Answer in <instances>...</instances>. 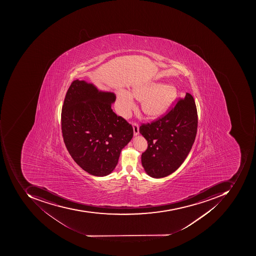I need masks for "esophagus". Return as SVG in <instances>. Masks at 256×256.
<instances>
[{
	"label": "esophagus",
	"mask_w": 256,
	"mask_h": 256,
	"mask_svg": "<svg viewBox=\"0 0 256 256\" xmlns=\"http://www.w3.org/2000/svg\"><path fill=\"white\" fill-rule=\"evenodd\" d=\"M133 132H134V136H137L139 134V126L138 124L134 123L133 124Z\"/></svg>",
	"instance_id": "34e87169"
}]
</instances>
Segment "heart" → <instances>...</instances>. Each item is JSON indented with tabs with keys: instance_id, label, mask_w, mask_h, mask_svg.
Listing matches in <instances>:
<instances>
[{
	"instance_id": "heart-1",
	"label": "heart",
	"mask_w": 256,
	"mask_h": 256,
	"mask_svg": "<svg viewBox=\"0 0 256 256\" xmlns=\"http://www.w3.org/2000/svg\"><path fill=\"white\" fill-rule=\"evenodd\" d=\"M177 98L174 86L158 82H148L136 84L132 92L124 89L118 90L116 108L118 114L128 117L136 107L134 99L142 100V110L149 118H158L164 116Z\"/></svg>"
}]
</instances>
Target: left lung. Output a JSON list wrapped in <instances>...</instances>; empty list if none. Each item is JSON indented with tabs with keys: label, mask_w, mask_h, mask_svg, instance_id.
I'll return each mask as SVG.
<instances>
[{
	"label": "left lung",
	"mask_w": 256,
	"mask_h": 256,
	"mask_svg": "<svg viewBox=\"0 0 256 256\" xmlns=\"http://www.w3.org/2000/svg\"><path fill=\"white\" fill-rule=\"evenodd\" d=\"M198 114L192 94L179 100L174 108L139 132L148 140L142 164L148 176L162 178L174 172L189 154L197 133Z\"/></svg>",
	"instance_id": "1"
}]
</instances>
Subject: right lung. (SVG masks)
<instances>
[{"mask_svg": "<svg viewBox=\"0 0 256 256\" xmlns=\"http://www.w3.org/2000/svg\"><path fill=\"white\" fill-rule=\"evenodd\" d=\"M114 92L86 80H74L62 110L64 142L74 160L92 176L114 170L120 152L133 137V128L112 109Z\"/></svg>", "mask_w": 256, "mask_h": 256, "instance_id": "add662e5", "label": "right lung"}]
</instances>
